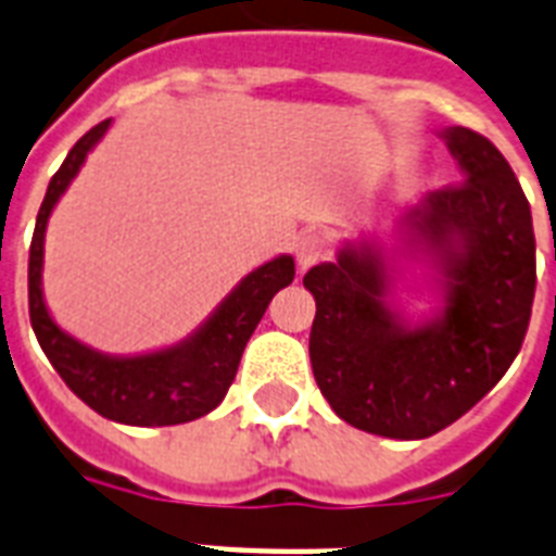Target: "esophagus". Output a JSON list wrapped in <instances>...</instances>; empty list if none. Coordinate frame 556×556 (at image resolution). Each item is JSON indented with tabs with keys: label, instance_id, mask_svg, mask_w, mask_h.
I'll list each match as a JSON object with an SVG mask.
<instances>
[{
	"label": "esophagus",
	"instance_id": "1",
	"mask_svg": "<svg viewBox=\"0 0 556 556\" xmlns=\"http://www.w3.org/2000/svg\"><path fill=\"white\" fill-rule=\"evenodd\" d=\"M294 253H296V265H300V270H308L312 265H317V262L326 256V239H323L320 233L300 236Z\"/></svg>",
	"mask_w": 556,
	"mask_h": 556
}]
</instances>
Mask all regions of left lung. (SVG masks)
Returning a JSON list of instances; mask_svg holds the SVG:
<instances>
[{"mask_svg":"<svg viewBox=\"0 0 556 556\" xmlns=\"http://www.w3.org/2000/svg\"><path fill=\"white\" fill-rule=\"evenodd\" d=\"M439 135L465 181L409 204L389 244L346 239L303 277L317 387L343 421L383 439H427L479 404L519 355L534 305V225L514 169L465 126ZM413 267L433 300L421 315L394 296Z\"/></svg>","mask_w":556,"mask_h":556,"instance_id":"8db88e82","label":"left lung"}]
</instances>
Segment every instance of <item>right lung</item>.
Here are the masks:
<instances>
[{"instance_id": "obj_1", "label": "right lung", "mask_w": 556, "mask_h": 556, "mask_svg": "<svg viewBox=\"0 0 556 556\" xmlns=\"http://www.w3.org/2000/svg\"><path fill=\"white\" fill-rule=\"evenodd\" d=\"M112 117L74 143L46 190L28 256V312L39 346L65 387L109 421L129 427H169L195 421L222 404L233 383L242 352L279 288L294 282V256L279 253L251 274L207 314L199 329L173 346L109 355L83 343L51 317L42 294L46 230L56 201L72 187L89 152L103 141Z\"/></svg>"}]
</instances>
